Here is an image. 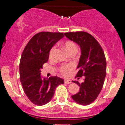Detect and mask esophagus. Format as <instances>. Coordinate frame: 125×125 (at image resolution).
Instances as JSON below:
<instances>
[{
  "label": "esophagus",
  "instance_id": "esophagus-1",
  "mask_svg": "<svg viewBox=\"0 0 125 125\" xmlns=\"http://www.w3.org/2000/svg\"><path fill=\"white\" fill-rule=\"evenodd\" d=\"M64 82L65 83H71V80H69V79H65Z\"/></svg>",
  "mask_w": 125,
  "mask_h": 125
}]
</instances>
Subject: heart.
Listing matches in <instances>:
<instances>
[{"label": "heart", "instance_id": "1", "mask_svg": "<svg viewBox=\"0 0 125 125\" xmlns=\"http://www.w3.org/2000/svg\"><path fill=\"white\" fill-rule=\"evenodd\" d=\"M64 47L65 50L67 51V52H70L71 51H73V50H76V45L74 44V43L71 40H67L64 43ZM55 47H53L51 48V49L49 51V56H52L54 52ZM74 69V65L69 63V64L64 65H62L60 67V72L63 75H67L69 74L73 69Z\"/></svg>", "mask_w": 125, "mask_h": 125}]
</instances>
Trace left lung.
Segmentation results:
<instances>
[{"instance_id": "8db88e82", "label": "left lung", "mask_w": 125, "mask_h": 125, "mask_svg": "<svg viewBox=\"0 0 125 125\" xmlns=\"http://www.w3.org/2000/svg\"><path fill=\"white\" fill-rule=\"evenodd\" d=\"M64 34L68 39L80 45L81 56L76 77L85 76L82 83L73 82L80 86V90L71 97L80 104L88 105L97 99L104 84L106 74L104 52L99 42L87 32L80 31Z\"/></svg>"}]
</instances>
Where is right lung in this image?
I'll list each match as a JSON object with an SVG mask.
<instances>
[{
  "label": "right lung",
  "mask_w": 125,
  "mask_h": 125,
  "mask_svg": "<svg viewBox=\"0 0 125 125\" xmlns=\"http://www.w3.org/2000/svg\"><path fill=\"white\" fill-rule=\"evenodd\" d=\"M64 36L62 32H41L28 42L21 57L20 80L24 93L33 104L42 106L51 101L58 85L64 80L58 76L41 77V69L48 62L49 51Z\"/></svg>",
  "instance_id": "add662e5"
}]
</instances>
